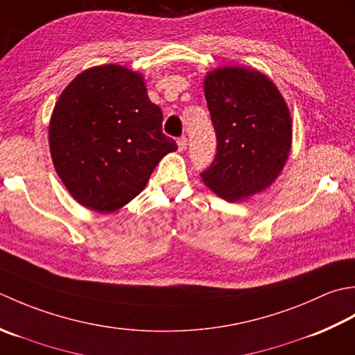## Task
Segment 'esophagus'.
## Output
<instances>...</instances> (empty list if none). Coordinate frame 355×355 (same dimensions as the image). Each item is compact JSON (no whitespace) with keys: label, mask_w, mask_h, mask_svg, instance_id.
<instances>
[{"label":"esophagus","mask_w":355,"mask_h":355,"mask_svg":"<svg viewBox=\"0 0 355 355\" xmlns=\"http://www.w3.org/2000/svg\"><path fill=\"white\" fill-rule=\"evenodd\" d=\"M178 148H179V151H184L187 148V137L185 136L178 137Z\"/></svg>","instance_id":"esophagus-1"}]
</instances>
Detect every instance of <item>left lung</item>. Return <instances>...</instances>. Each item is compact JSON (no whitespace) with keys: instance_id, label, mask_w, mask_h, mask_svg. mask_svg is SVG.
<instances>
[{"instance_id":"obj_1","label":"left lung","mask_w":355,"mask_h":355,"mask_svg":"<svg viewBox=\"0 0 355 355\" xmlns=\"http://www.w3.org/2000/svg\"><path fill=\"white\" fill-rule=\"evenodd\" d=\"M205 99L216 132V155L200 173L222 199L234 202L268 187L291 147V116L268 78L241 67L205 78Z\"/></svg>"}]
</instances>
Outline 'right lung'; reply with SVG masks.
<instances>
[{
	"mask_svg": "<svg viewBox=\"0 0 355 355\" xmlns=\"http://www.w3.org/2000/svg\"><path fill=\"white\" fill-rule=\"evenodd\" d=\"M141 75L121 66L83 71L61 93L49 142L58 176L79 204L114 211L139 194L157 162L178 150Z\"/></svg>",
	"mask_w": 355,
	"mask_h": 355,
	"instance_id": "right-lung-1",
	"label": "right lung"
}]
</instances>
